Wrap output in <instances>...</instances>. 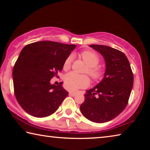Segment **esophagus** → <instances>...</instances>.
Wrapping results in <instances>:
<instances>
[{
	"label": "esophagus",
	"instance_id": "34e87169",
	"mask_svg": "<svg viewBox=\"0 0 150 150\" xmlns=\"http://www.w3.org/2000/svg\"><path fill=\"white\" fill-rule=\"evenodd\" d=\"M77 95V93L75 92H69V95L72 96H75Z\"/></svg>",
	"mask_w": 150,
	"mask_h": 150
}]
</instances>
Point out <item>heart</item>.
Returning a JSON list of instances; mask_svg holds the SVG:
<instances>
[{
    "instance_id": "obj_1",
    "label": "heart",
    "mask_w": 150,
    "mask_h": 150,
    "mask_svg": "<svg viewBox=\"0 0 150 150\" xmlns=\"http://www.w3.org/2000/svg\"><path fill=\"white\" fill-rule=\"evenodd\" d=\"M80 56L87 65L85 73H87L94 81H99L104 77L105 71L101 66L97 65L100 62V58L96 53L86 50L81 52ZM71 56L66 58L63 63V69L67 71L71 65ZM65 87L70 91H76L79 88L87 87L90 84V80L86 75H77L73 72L68 73L64 77Z\"/></svg>"
}]
</instances>
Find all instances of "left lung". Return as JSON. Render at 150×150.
<instances>
[{
	"instance_id": "left-lung-1",
	"label": "left lung",
	"mask_w": 150,
	"mask_h": 150,
	"mask_svg": "<svg viewBox=\"0 0 150 150\" xmlns=\"http://www.w3.org/2000/svg\"><path fill=\"white\" fill-rule=\"evenodd\" d=\"M89 46L105 58L106 71L103 79L87 91L80 110L88 120L106 122L120 115L127 106L133 87V73L123 52L106 45Z\"/></svg>"
}]
</instances>
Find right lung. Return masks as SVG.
<instances>
[{"mask_svg": "<svg viewBox=\"0 0 150 150\" xmlns=\"http://www.w3.org/2000/svg\"><path fill=\"white\" fill-rule=\"evenodd\" d=\"M76 45L52 41L32 43L25 46L12 70L14 95L24 110L35 117H46L56 111L69 93L52 85L63 63Z\"/></svg>", "mask_w": 150, "mask_h": 150, "instance_id": "add662e5", "label": "right lung"}]
</instances>
